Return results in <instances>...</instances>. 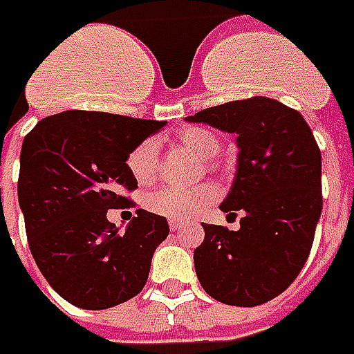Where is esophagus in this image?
<instances>
[{
    "mask_svg": "<svg viewBox=\"0 0 354 354\" xmlns=\"http://www.w3.org/2000/svg\"><path fill=\"white\" fill-rule=\"evenodd\" d=\"M169 227H171L173 232H179V230H181L183 227H185V223H183V221H175V219H171V221H169Z\"/></svg>",
    "mask_w": 354,
    "mask_h": 354,
    "instance_id": "obj_1",
    "label": "esophagus"
}]
</instances>
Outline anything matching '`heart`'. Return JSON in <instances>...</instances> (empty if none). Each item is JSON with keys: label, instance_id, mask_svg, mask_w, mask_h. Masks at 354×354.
<instances>
[{"label": "heart", "instance_id": "obj_1", "mask_svg": "<svg viewBox=\"0 0 354 354\" xmlns=\"http://www.w3.org/2000/svg\"><path fill=\"white\" fill-rule=\"evenodd\" d=\"M177 142L183 149L192 152L200 160H212L219 152V139L202 127H185L177 133ZM127 167L133 179L139 185H149L154 181L158 173V142L152 139L139 142L127 156ZM217 198V189L212 183H204L194 189H173L165 187L152 192L147 198V207L150 212L164 215L167 219L185 221L194 217Z\"/></svg>", "mask_w": 354, "mask_h": 354}]
</instances>
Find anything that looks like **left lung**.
<instances>
[{
	"label": "left lung",
	"instance_id": "8db88e82",
	"mask_svg": "<svg viewBox=\"0 0 354 354\" xmlns=\"http://www.w3.org/2000/svg\"><path fill=\"white\" fill-rule=\"evenodd\" d=\"M236 135L234 181L219 205L240 229L202 225L194 269L207 295L255 307L301 272L322 212V158L297 110L267 97L230 101L187 118Z\"/></svg>",
	"mask_w": 354,
	"mask_h": 354
}]
</instances>
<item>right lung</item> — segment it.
<instances>
[{
  "label": "right lung",
  "instance_id": "add662e5",
  "mask_svg": "<svg viewBox=\"0 0 354 354\" xmlns=\"http://www.w3.org/2000/svg\"><path fill=\"white\" fill-rule=\"evenodd\" d=\"M165 122L66 110L24 137L19 205L30 252L55 292L80 309L101 310L141 292L167 219L137 209L124 232L106 212L137 189L127 156Z\"/></svg>",
  "mask_w": 354,
  "mask_h": 354
}]
</instances>
